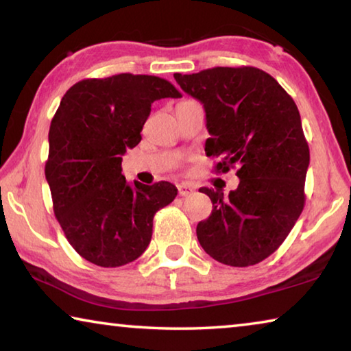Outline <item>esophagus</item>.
<instances>
[{
	"mask_svg": "<svg viewBox=\"0 0 351 351\" xmlns=\"http://www.w3.org/2000/svg\"><path fill=\"white\" fill-rule=\"evenodd\" d=\"M195 190V187L192 186V184H189V182H181V184H178V195H180V197H187V195H190Z\"/></svg>",
	"mask_w": 351,
	"mask_h": 351,
	"instance_id": "esophagus-1",
	"label": "esophagus"
}]
</instances>
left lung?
I'll list each match as a JSON object with an SVG mask.
<instances>
[{
    "mask_svg": "<svg viewBox=\"0 0 351 351\" xmlns=\"http://www.w3.org/2000/svg\"><path fill=\"white\" fill-rule=\"evenodd\" d=\"M173 77L204 105L206 154L221 158L215 171L239 167L240 184L228 198L218 189H199L213 207L197 226L199 245L219 263H260L277 251L305 206L310 148L297 105L274 77L254 66Z\"/></svg>",
    "mask_w": 351,
    "mask_h": 351,
    "instance_id": "1",
    "label": "left lung"
}]
</instances>
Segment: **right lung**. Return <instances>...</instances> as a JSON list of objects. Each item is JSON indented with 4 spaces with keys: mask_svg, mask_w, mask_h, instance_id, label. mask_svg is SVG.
<instances>
[{
    "mask_svg": "<svg viewBox=\"0 0 351 351\" xmlns=\"http://www.w3.org/2000/svg\"><path fill=\"white\" fill-rule=\"evenodd\" d=\"M181 97L156 75L117 74L77 82L51 121L45 175L64 237L83 258L117 268L141 257L153 217L175 199L167 181L153 186L122 175V154L139 144L154 100Z\"/></svg>",
    "mask_w": 351,
    "mask_h": 351,
    "instance_id": "add662e5",
    "label": "right lung"
}]
</instances>
